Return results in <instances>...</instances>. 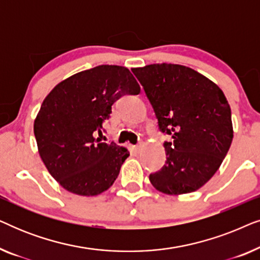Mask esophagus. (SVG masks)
<instances>
[{
    "label": "esophagus",
    "instance_id": "obj_1",
    "mask_svg": "<svg viewBox=\"0 0 260 260\" xmlns=\"http://www.w3.org/2000/svg\"><path fill=\"white\" fill-rule=\"evenodd\" d=\"M133 149H134V151H136V152H140V151H141V149H142V144L135 145V147H134Z\"/></svg>",
    "mask_w": 260,
    "mask_h": 260
}]
</instances>
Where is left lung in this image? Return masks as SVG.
Here are the masks:
<instances>
[{"label": "left lung", "instance_id": "left-lung-1", "mask_svg": "<svg viewBox=\"0 0 260 260\" xmlns=\"http://www.w3.org/2000/svg\"><path fill=\"white\" fill-rule=\"evenodd\" d=\"M154 108L158 125L172 136L167 161L150 174L155 189L167 195L195 191L220 168L233 140L231 108L221 88L204 74L176 63L131 69Z\"/></svg>", "mask_w": 260, "mask_h": 260}]
</instances>
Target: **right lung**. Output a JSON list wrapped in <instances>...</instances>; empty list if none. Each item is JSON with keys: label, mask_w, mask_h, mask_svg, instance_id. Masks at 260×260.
Returning a JSON list of instances; mask_svg holds the SVG:
<instances>
[{"label": "right lung", "mask_w": 260, "mask_h": 260, "mask_svg": "<svg viewBox=\"0 0 260 260\" xmlns=\"http://www.w3.org/2000/svg\"><path fill=\"white\" fill-rule=\"evenodd\" d=\"M140 92L126 67L101 65L66 78L46 95L34 135L42 162L63 189L94 197L112 186L130 152L95 135L102 134L117 99Z\"/></svg>", "instance_id": "obj_1"}]
</instances>
